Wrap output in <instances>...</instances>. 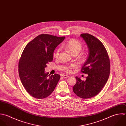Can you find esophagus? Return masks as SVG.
I'll use <instances>...</instances> for the list:
<instances>
[{
  "mask_svg": "<svg viewBox=\"0 0 126 126\" xmlns=\"http://www.w3.org/2000/svg\"><path fill=\"white\" fill-rule=\"evenodd\" d=\"M69 76H68V75H63L62 76V77L64 78V79H67V78H69Z\"/></svg>",
  "mask_w": 126,
  "mask_h": 126,
  "instance_id": "1",
  "label": "esophagus"
}]
</instances>
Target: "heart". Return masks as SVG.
Returning <instances> with one entry per match:
<instances>
[{"label": "heart", "instance_id": "1", "mask_svg": "<svg viewBox=\"0 0 126 126\" xmlns=\"http://www.w3.org/2000/svg\"><path fill=\"white\" fill-rule=\"evenodd\" d=\"M65 47L66 48H67L68 50H69L73 54H74L75 53H79L80 50H81L82 48V45L80 42L79 41L72 39L69 40L65 44ZM60 52V49H57L55 53V56L58 57ZM76 65L75 64H72L68 66H66L63 68V70L64 71L67 73H71L72 72V70L74 68H76Z\"/></svg>", "mask_w": 126, "mask_h": 126}]
</instances>
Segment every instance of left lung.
<instances>
[{"label": "left lung", "instance_id": "1", "mask_svg": "<svg viewBox=\"0 0 126 126\" xmlns=\"http://www.w3.org/2000/svg\"><path fill=\"white\" fill-rule=\"evenodd\" d=\"M89 48V55L81 72L88 74L85 81L76 77L73 91L78 97L89 99L98 94L106 84L110 74V60L103 43L88 33L81 34Z\"/></svg>", "mask_w": 126, "mask_h": 126}]
</instances>
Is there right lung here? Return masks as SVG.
<instances>
[{"label": "right lung", "instance_id": "1", "mask_svg": "<svg viewBox=\"0 0 126 126\" xmlns=\"http://www.w3.org/2000/svg\"><path fill=\"white\" fill-rule=\"evenodd\" d=\"M65 38L43 34L25 47L18 62V74L24 88L33 97L44 99L54 91L60 76H49L45 68L52 61L55 48Z\"/></svg>", "mask_w": 126, "mask_h": 126}]
</instances>
